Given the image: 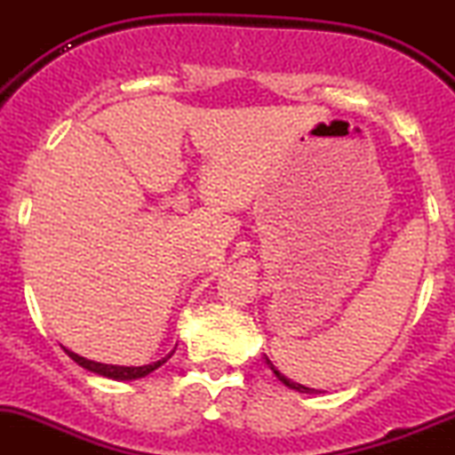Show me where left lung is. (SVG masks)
<instances>
[{"label":"left lung","instance_id":"1","mask_svg":"<svg viewBox=\"0 0 455 455\" xmlns=\"http://www.w3.org/2000/svg\"><path fill=\"white\" fill-rule=\"evenodd\" d=\"M266 362H267V366H270V369H272V371H275V375H276V378H279V380H282V382H283V385H286V387H291V389H295V392H304V394H311V392H314V389H309V387H304V385H298V382H293V380H288L286 375H283V373H279V371H276V369H275V366H272V362H270V359H267V357H266Z\"/></svg>","mask_w":455,"mask_h":455}]
</instances>
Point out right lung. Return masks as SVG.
<instances>
[{
  "label": "right lung",
  "mask_w": 455,
  "mask_h": 455,
  "mask_svg": "<svg viewBox=\"0 0 455 455\" xmlns=\"http://www.w3.org/2000/svg\"><path fill=\"white\" fill-rule=\"evenodd\" d=\"M66 355H68L73 362H77L80 366H84V369L93 371V373L98 375H105V378H114V380H134V378H144V375H148L151 371H156L157 366H162L164 362H167L172 355H167L164 359H160V362H156V364H148V366H112V364H98V362H91V359H84L80 357V355L70 353V350H66Z\"/></svg>",
  "instance_id": "obj_1"
}]
</instances>
